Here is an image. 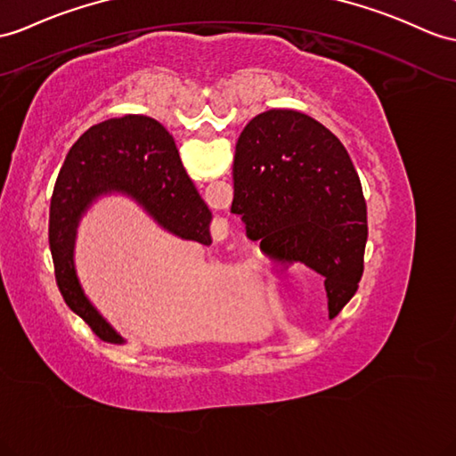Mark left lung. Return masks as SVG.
<instances>
[{"instance_id": "1", "label": "left lung", "mask_w": 456, "mask_h": 456, "mask_svg": "<svg viewBox=\"0 0 456 456\" xmlns=\"http://www.w3.org/2000/svg\"><path fill=\"white\" fill-rule=\"evenodd\" d=\"M232 213L274 263H304L325 279L329 312L356 294L368 207L342 142L296 110H266L236 142Z\"/></svg>"}]
</instances>
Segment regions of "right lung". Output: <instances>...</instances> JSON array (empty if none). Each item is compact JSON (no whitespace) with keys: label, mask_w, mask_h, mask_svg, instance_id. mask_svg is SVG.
<instances>
[{"label":"right lung","mask_w":456,"mask_h":456,"mask_svg":"<svg viewBox=\"0 0 456 456\" xmlns=\"http://www.w3.org/2000/svg\"><path fill=\"white\" fill-rule=\"evenodd\" d=\"M121 193L170 234L210 246L208 207L180 160L174 137L157 119L127 114L93 126L65 157L50 203V251L65 304L112 344H124L83 292L75 271L81 216L98 197Z\"/></svg>","instance_id":"add662e5"}]
</instances>
